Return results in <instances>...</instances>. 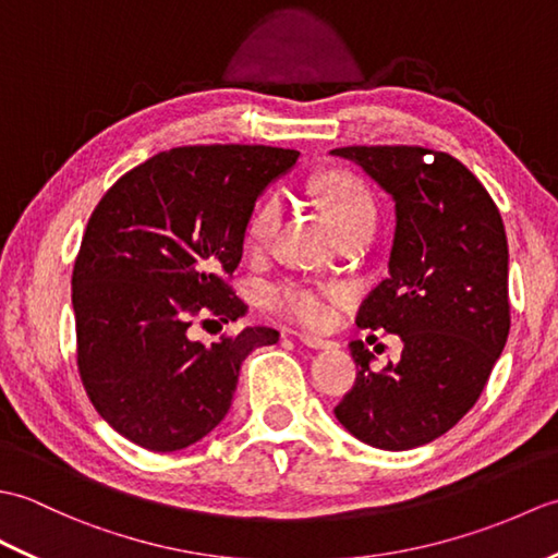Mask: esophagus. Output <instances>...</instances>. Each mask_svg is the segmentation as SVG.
Segmentation results:
<instances>
[{
	"label": "esophagus",
	"instance_id": "1",
	"mask_svg": "<svg viewBox=\"0 0 558 558\" xmlns=\"http://www.w3.org/2000/svg\"><path fill=\"white\" fill-rule=\"evenodd\" d=\"M294 336H298V340H300V342H304L306 348H314V350H324V348L336 345L333 340L322 338V336H314V333H304V330H302V333H294Z\"/></svg>",
	"mask_w": 558,
	"mask_h": 558
}]
</instances>
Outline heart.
Returning a JSON list of instances; mask_svg holds the SVG:
<instances>
[{"label": "heart", "instance_id": "obj_1", "mask_svg": "<svg viewBox=\"0 0 558 558\" xmlns=\"http://www.w3.org/2000/svg\"><path fill=\"white\" fill-rule=\"evenodd\" d=\"M314 192L326 208L330 222L338 234L374 228L376 222V204L357 177L348 172H330L314 184ZM282 201L278 194L260 201L252 218L246 222L244 244L248 252H260L270 240L272 230L280 220ZM342 288L324 286V282H306V280H282L278 286L268 288V306L280 316H288L292 322L304 326H324L330 318V306L342 298Z\"/></svg>", "mask_w": 558, "mask_h": 558}]
</instances>
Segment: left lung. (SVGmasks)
I'll return each instance as SVG.
<instances>
[{"instance_id":"1","label":"left lung","mask_w":558,"mask_h":558,"mask_svg":"<svg viewBox=\"0 0 558 558\" xmlns=\"http://www.w3.org/2000/svg\"><path fill=\"white\" fill-rule=\"evenodd\" d=\"M396 201L388 278L360 306L357 326L402 340L398 364L372 369L350 342L357 378L336 417L360 441L408 450L434 441L475 405L506 345L508 242L501 213L465 165L422 146H345Z\"/></svg>"}]
</instances>
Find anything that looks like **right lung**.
I'll list each match as a JSON object with an SVG mask.
<instances>
[{
	"label": "right lung",
	"instance_id": "1",
	"mask_svg": "<svg viewBox=\"0 0 558 558\" xmlns=\"http://www.w3.org/2000/svg\"><path fill=\"white\" fill-rule=\"evenodd\" d=\"M272 146H182L141 162L93 210L71 276L83 388L114 432L170 453L216 429L244 357L280 333L248 326L204 345L198 314L236 322L240 266L258 194L298 162Z\"/></svg>",
	"mask_w": 558,
	"mask_h": 558
}]
</instances>
